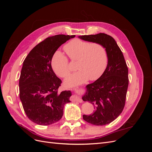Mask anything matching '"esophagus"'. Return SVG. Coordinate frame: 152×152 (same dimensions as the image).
<instances>
[{
    "label": "esophagus",
    "instance_id": "1",
    "mask_svg": "<svg viewBox=\"0 0 152 152\" xmlns=\"http://www.w3.org/2000/svg\"><path fill=\"white\" fill-rule=\"evenodd\" d=\"M72 90L76 91V89H72ZM73 100L76 101V102H80V103H81V102H82V99L79 97V96H74V97H73Z\"/></svg>",
    "mask_w": 152,
    "mask_h": 152
}]
</instances>
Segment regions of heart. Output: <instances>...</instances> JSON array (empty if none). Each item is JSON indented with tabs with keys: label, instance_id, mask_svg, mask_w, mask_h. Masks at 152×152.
I'll return each instance as SVG.
<instances>
[{
	"label": "heart",
	"instance_id": "1",
	"mask_svg": "<svg viewBox=\"0 0 152 152\" xmlns=\"http://www.w3.org/2000/svg\"><path fill=\"white\" fill-rule=\"evenodd\" d=\"M64 49L72 61H78L77 68L79 70L66 77L65 80L66 86L80 85L89 79L97 80L107 68L108 54L102 44L74 39L66 44ZM51 66L60 77H66L71 71L67 57L59 51L53 55Z\"/></svg>",
	"mask_w": 152,
	"mask_h": 152
}]
</instances>
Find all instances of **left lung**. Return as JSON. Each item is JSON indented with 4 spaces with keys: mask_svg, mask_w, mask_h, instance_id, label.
I'll use <instances>...</instances> for the list:
<instances>
[{
    "mask_svg": "<svg viewBox=\"0 0 152 152\" xmlns=\"http://www.w3.org/2000/svg\"><path fill=\"white\" fill-rule=\"evenodd\" d=\"M79 38L102 44L107 50V68L98 79L86 86V92L82 96L83 101L93 104L95 108L89 115H83L84 120L93 125L104 126L120 115L125 106L128 68L122 52L112 37L100 33L79 36Z\"/></svg>",
    "mask_w": 152,
    "mask_h": 152,
    "instance_id": "left-lung-1",
    "label": "left lung"
}]
</instances>
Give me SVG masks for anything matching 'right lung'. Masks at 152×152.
<instances>
[{
  "label": "right lung",
  "mask_w": 152,
  "mask_h": 152,
  "mask_svg": "<svg viewBox=\"0 0 152 152\" xmlns=\"http://www.w3.org/2000/svg\"><path fill=\"white\" fill-rule=\"evenodd\" d=\"M75 35H56L45 39L31 49L23 63L19 81L20 98L31 121L48 126L61 118L65 104L70 103V91L58 93L61 80L51 66L54 54Z\"/></svg>",
  "instance_id": "right-lung-1"
}]
</instances>
